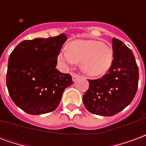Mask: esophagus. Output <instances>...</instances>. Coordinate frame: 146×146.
<instances>
[{"mask_svg": "<svg viewBox=\"0 0 146 146\" xmlns=\"http://www.w3.org/2000/svg\"><path fill=\"white\" fill-rule=\"evenodd\" d=\"M72 77H73V80L75 82V81H76L77 79L79 78L80 76L79 75H77V74H76V73H72Z\"/></svg>", "mask_w": 146, "mask_h": 146, "instance_id": "1", "label": "esophagus"}]
</instances>
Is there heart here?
I'll list each match as a JSON object with an SVG mask.
<instances>
[{
    "label": "heart",
    "instance_id": "obj_1",
    "mask_svg": "<svg viewBox=\"0 0 146 146\" xmlns=\"http://www.w3.org/2000/svg\"><path fill=\"white\" fill-rule=\"evenodd\" d=\"M58 58L66 66L80 62V68L86 74L98 76L110 69L113 54L112 48L101 41L75 40L61 51Z\"/></svg>",
    "mask_w": 146,
    "mask_h": 146
}]
</instances>
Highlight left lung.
Masks as SVG:
<instances>
[{"mask_svg":"<svg viewBox=\"0 0 146 146\" xmlns=\"http://www.w3.org/2000/svg\"><path fill=\"white\" fill-rule=\"evenodd\" d=\"M113 59L100 79L88 80L89 88L83 102L90 113L114 116L128 106L137 92L138 68L132 51L121 40L113 38Z\"/></svg>","mask_w":146,"mask_h":146,"instance_id":"8db88e82","label":"left lung"}]
</instances>
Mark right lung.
Masks as SVG:
<instances>
[{
  "label": "right lung",
  "mask_w": 146,
  "mask_h": 146,
  "mask_svg": "<svg viewBox=\"0 0 146 146\" xmlns=\"http://www.w3.org/2000/svg\"><path fill=\"white\" fill-rule=\"evenodd\" d=\"M66 40L64 33L27 40L10 54L6 76L8 92L15 104L26 113L40 115L54 111L64 90L73 84L70 74L55 68Z\"/></svg>",
  "instance_id": "obj_1"
}]
</instances>
